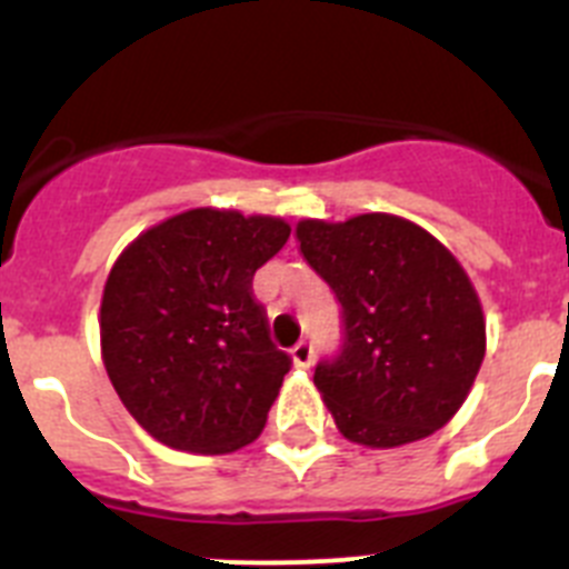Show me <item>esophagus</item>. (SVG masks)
Listing matches in <instances>:
<instances>
[{
    "mask_svg": "<svg viewBox=\"0 0 569 569\" xmlns=\"http://www.w3.org/2000/svg\"><path fill=\"white\" fill-rule=\"evenodd\" d=\"M291 357H295L297 368H309L315 362V346L309 340H300L295 348H291Z\"/></svg>",
    "mask_w": 569,
    "mask_h": 569,
    "instance_id": "obj_1",
    "label": "esophagus"
}]
</instances>
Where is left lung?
Here are the masks:
<instances>
[{"label":"left lung","mask_w":569,"mask_h":569,"mask_svg":"<svg viewBox=\"0 0 569 569\" xmlns=\"http://www.w3.org/2000/svg\"><path fill=\"white\" fill-rule=\"evenodd\" d=\"M300 252L340 303V348L315 366L337 428L368 448L439 431L485 357L482 306L457 258L417 223L303 221Z\"/></svg>","instance_id":"left-lung-1"}]
</instances>
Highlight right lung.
I'll return each mask as SVG.
<instances>
[{
    "instance_id": "obj_1",
    "label": "right lung",
    "mask_w": 569,
    "mask_h": 569,
    "mask_svg": "<svg viewBox=\"0 0 569 569\" xmlns=\"http://www.w3.org/2000/svg\"><path fill=\"white\" fill-rule=\"evenodd\" d=\"M280 218L189 209L138 234L101 297V355L127 411L158 442L229 453L263 431L291 357L252 291L283 249Z\"/></svg>"
}]
</instances>
